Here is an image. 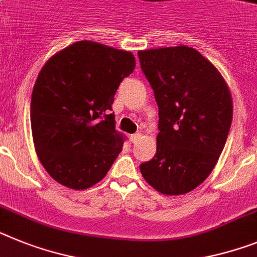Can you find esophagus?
<instances>
[{
  "instance_id": "esophagus-1",
  "label": "esophagus",
  "mask_w": 257,
  "mask_h": 257,
  "mask_svg": "<svg viewBox=\"0 0 257 257\" xmlns=\"http://www.w3.org/2000/svg\"><path fill=\"white\" fill-rule=\"evenodd\" d=\"M140 139H142V134L140 133H137V134H134V135H131V142H133L134 144H137Z\"/></svg>"
}]
</instances>
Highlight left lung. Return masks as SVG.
Here are the masks:
<instances>
[{
  "mask_svg": "<svg viewBox=\"0 0 257 257\" xmlns=\"http://www.w3.org/2000/svg\"><path fill=\"white\" fill-rule=\"evenodd\" d=\"M159 105L157 150L140 172L156 191L185 195L209 177L231 120L233 98L216 66L186 45L139 50Z\"/></svg>",
  "mask_w": 257,
  "mask_h": 257,
  "instance_id": "1",
  "label": "left lung"
}]
</instances>
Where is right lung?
Listing matches in <instances>:
<instances>
[{"mask_svg": "<svg viewBox=\"0 0 257 257\" xmlns=\"http://www.w3.org/2000/svg\"><path fill=\"white\" fill-rule=\"evenodd\" d=\"M135 65L131 52L83 40L43 66L31 97V130L41 165L60 185L87 190L109 172L124 142L111 104Z\"/></svg>", "mask_w": 257, "mask_h": 257, "instance_id": "obj_1", "label": "right lung"}]
</instances>
